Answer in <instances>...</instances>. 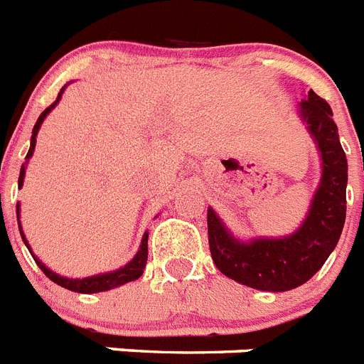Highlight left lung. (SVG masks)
Instances as JSON below:
<instances>
[{
  "label": "left lung",
  "instance_id": "left-lung-1",
  "mask_svg": "<svg viewBox=\"0 0 364 364\" xmlns=\"http://www.w3.org/2000/svg\"><path fill=\"white\" fill-rule=\"evenodd\" d=\"M321 158V178L310 200L306 218L286 237H255L240 240L208 206V244L222 274L261 291H289L318 272L338 244L346 222L348 159L338 139L329 103L308 92L299 103Z\"/></svg>",
  "mask_w": 364,
  "mask_h": 364
}]
</instances>
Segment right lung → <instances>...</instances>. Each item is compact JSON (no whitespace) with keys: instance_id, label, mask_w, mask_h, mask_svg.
I'll return each mask as SVG.
<instances>
[{"instance_id":"1","label":"right lung","mask_w":364,"mask_h":364,"mask_svg":"<svg viewBox=\"0 0 364 364\" xmlns=\"http://www.w3.org/2000/svg\"><path fill=\"white\" fill-rule=\"evenodd\" d=\"M65 88H67V84L63 86L62 90H60V94H58V100L54 101V103H52L48 109L43 110L39 118H37V122H35L33 132H31L30 150H28V156H26V164L22 165V168H20L18 188H22V184H24L26 165H28L30 158L33 156L35 142H37V133H39L41 124L45 122V118L48 116V112H50V110L54 109L58 103H60V97H62L63 90H65ZM16 218H18V229H20V235H22V240H24V244L28 246V250H30V254L33 255L35 263L39 264V269L43 270V272H45V274L48 276L52 282H54V284L65 287V289H69V291L88 293V295H90V293L109 291V289H114V287H118V286H124V284H127V282H133V280H136V278H141L142 272H144V267H146V259H148V232H144V237H142L141 246H139V252L135 254V257H133L129 263L124 264V267H120V269L110 270V272H101V274L88 276V278H67V276H60V274H56L54 270L48 269V267H46V264L43 263V261H41L39 257L33 254V252H31L30 244H28V240H26L24 231H22V225H20V205H16Z\"/></svg>"}]
</instances>
